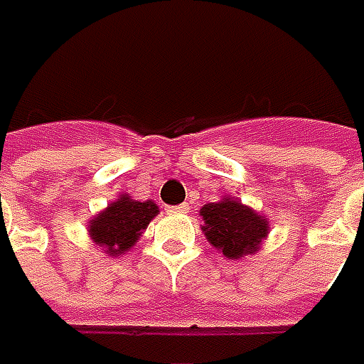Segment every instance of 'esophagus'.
<instances>
[{"label": "esophagus", "instance_id": "34e87169", "mask_svg": "<svg viewBox=\"0 0 364 364\" xmlns=\"http://www.w3.org/2000/svg\"><path fill=\"white\" fill-rule=\"evenodd\" d=\"M169 213H187L189 211V205L187 203H181V205H173V207H167Z\"/></svg>", "mask_w": 364, "mask_h": 364}]
</instances>
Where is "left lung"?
<instances>
[{"instance_id":"8db88e82","label":"left lung","mask_w":364,"mask_h":364,"mask_svg":"<svg viewBox=\"0 0 364 364\" xmlns=\"http://www.w3.org/2000/svg\"><path fill=\"white\" fill-rule=\"evenodd\" d=\"M199 215L203 217V233L207 241L227 259H241L243 255L259 251L269 235V221L237 199L207 203Z\"/></svg>"}]
</instances>
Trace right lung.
<instances>
[{
  "mask_svg": "<svg viewBox=\"0 0 364 364\" xmlns=\"http://www.w3.org/2000/svg\"><path fill=\"white\" fill-rule=\"evenodd\" d=\"M159 213L153 201H135L129 195H121L117 201L107 205L89 221V237L93 243L103 247L111 257H119L129 251L139 241L143 229H147L151 219Z\"/></svg>",
  "mask_w": 364,
  "mask_h": 364,
  "instance_id": "1",
  "label": "right lung"
}]
</instances>
